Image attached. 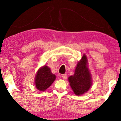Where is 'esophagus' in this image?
Here are the masks:
<instances>
[{"instance_id": "1", "label": "esophagus", "mask_w": 121, "mask_h": 121, "mask_svg": "<svg viewBox=\"0 0 121 121\" xmlns=\"http://www.w3.org/2000/svg\"><path fill=\"white\" fill-rule=\"evenodd\" d=\"M62 78H63V79L65 80L67 79V75L66 74H62Z\"/></svg>"}]
</instances>
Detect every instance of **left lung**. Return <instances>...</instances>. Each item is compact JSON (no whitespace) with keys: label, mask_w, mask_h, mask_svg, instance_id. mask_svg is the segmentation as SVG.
<instances>
[{"label":"left lung","mask_w":121,"mask_h":121,"mask_svg":"<svg viewBox=\"0 0 121 121\" xmlns=\"http://www.w3.org/2000/svg\"><path fill=\"white\" fill-rule=\"evenodd\" d=\"M71 88L78 96L84 94L89 90L92 85V78L88 67V59L86 55H83L78 62L73 75L68 78Z\"/></svg>","instance_id":"obj_1"}]
</instances>
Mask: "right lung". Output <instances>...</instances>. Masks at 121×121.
Instances as JSON below:
<instances>
[{
    "label": "right lung",
    "instance_id": "obj_1",
    "mask_svg": "<svg viewBox=\"0 0 121 121\" xmlns=\"http://www.w3.org/2000/svg\"><path fill=\"white\" fill-rule=\"evenodd\" d=\"M56 79L48 66L44 65L38 69L35 77V84L38 90L44 91L52 85Z\"/></svg>",
    "mask_w": 121,
    "mask_h": 121
}]
</instances>
